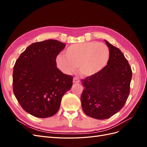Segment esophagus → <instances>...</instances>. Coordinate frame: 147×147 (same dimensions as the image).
<instances>
[{"instance_id": "1", "label": "esophagus", "mask_w": 147, "mask_h": 147, "mask_svg": "<svg viewBox=\"0 0 147 147\" xmlns=\"http://www.w3.org/2000/svg\"><path fill=\"white\" fill-rule=\"evenodd\" d=\"M73 83L75 84H77V83H80V80L79 79H78L77 78H74L73 79Z\"/></svg>"}]
</instances>
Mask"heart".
Listing matches in <instances>:
<instances>
[{
	"instance_id": "obj_1",
	"label": "heart",
	"mask_w": 147,
	"mask_h": 147,
	"mask_svg": "<svg viewBox=\"0 0 147 147\" xmlns=\"http://www.w3.org/2000/svg\"><path fill=\"white\" fill-rule=\"evenodd\" d=\"M65 56H57L58 67L69 74L79 67L83 77H89L100 72L107 65L110 58L108 47L98 42L74 43L65 51Z\"/></svg>"
}]
</instances>
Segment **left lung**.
Returning a JSON list of instances; mask_svg holds the SVG:
<instances>
[{"label":"left lung","mask_w":147,"mask_h":147,"mask_svg":"<svg viewBox=\"0 0 147 147\" xmlns=\"http://www.w3.org/2000/svg\"><path fill=\"white\" fill-rule=\"evenodd\" d=\"M105 42L110 50L107 65L98 74L82 80V109L88 116L97 119H107L123 107L129 94L132 75L121 50Z\"/></svg>","instance_id":"8db88e82"}]
</instances>
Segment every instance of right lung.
I'll use <instances>...</instances> for the list:
<instances>
[{"mask_svg":"<svg viewBox=\"0 0 147 147\" xmlns=\"http://www.w3.org/2000/svg\"><path fill=\"white\" fill-rule=\"evenodd\" d=\"M65 47L56 40L35 42L16 61L13 92L21 107L32 116H53L59 109L62 97L72 88L73 77L56 65V57Z\"/></svg>","mask_w":147,"mask_h":147,"instance_id":"obj_1","label":"right lung"}]
</instances>
